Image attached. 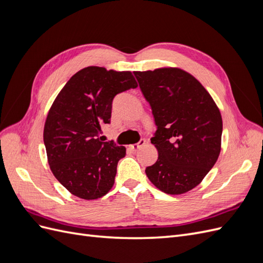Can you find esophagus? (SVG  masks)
Listing matches in <instances>:
<instances>
[{"label":"esophagus","instance_id":"obj_1","mask_svg":"<svg viewBox=\"0 0 263 263\" xmlns=\"http://www.w3.org/2000/svg\"><path fill=\"white\" fill-rule=\"evenodd\" d=\"M146 144V140L145 139H140L137 144H133V145H129V149H132L133 151H137L140 147H142Z\"/></svg>","mask_w":263,"mask_h":263}]
</instances>
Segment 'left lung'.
Listing matches in <instances>:
<instances>
[{"label":"left lung","mask_w":263,"mask_h":263,"mask_svg":"<svg viewBox=\"0 0 263 263\" xmlns=\"http://www.w3.org/2000/svg\"><path fill=\"white\" fill-rule=\"evenodd\" d=\"M157 126L151 138L158 160L147 166L153 184L166 194H183L200 184L216 163L222 121L211 94L179 68L135 71Z\"/></svg>","instance_id":"1"}]
</instances>
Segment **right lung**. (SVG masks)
Masks as SVG:
<instances>
[{"label":"right lung","mask_w":263,"mask_h":263,"mask_svg":"<svg viewBox=\"0 0 263 263\" xmlns=\"http://www.w3.org/2000/svg\"><path fill=\"white\" fill-rule=\"evenodd\" d=\"M137 86L130 71L92 66L71 77L53 101L44 142L51 172L71 194L97 200L113 187L126 148L99 136L115 95Z\"/></svg>","instance_id":"obj_1"}]
</instances>
